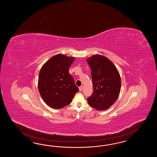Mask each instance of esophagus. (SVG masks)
I'll list each match as a JSON object with an SVG mask.
<instances>
[{
    "label": "esophagus",
    "mask_w": 157,
    "mask_h": 157,
    "mask_svg": "<svg viewBox=\"0 0 157 157\" xmlns=\"http://www.w3.org/2000/svg\"><path fill=\"white\" fill-rule=\"evenodd\" d=\"M79 91H82V90H83V86H81L79 87Z\"/></svg>",
    "instance_id": "obj_1"
}]
</instances>
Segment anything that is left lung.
<instances>
[{
    "label": "left lung",
    "instance_id": "1",
    "mask_svg": "<svg viewBox=\"0 0 157 157\" xmlns=\"http://www.w3.org/2000/svg\"><path fill=\"white\" fill-rule=\"evenodd\" d=\"M91 71L93 93L88 104L98 110L108 109L119 97L121 78L117 68L109 59L94 55L86 59Z\"/></svg>",
    "mask_w": 157,
    "mask_h": 157
}]
</instances>
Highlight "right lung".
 <instances>
[{"instance_id": "add662e5", "label": "right lung", "mask_w": 157, "mask_h": 157, "mask_svg": "<svg viewBox=\"0 0 157 157\" xmlns=\"http://www.w3.org/2000/svg\"><path fill=\"white\" fill-rule=\"evenodd\" d=\"M75 59L57 54L50 58L40 70L38 90L44 102L52 108L61 109L70 104L79 91L68 72Z\"/></svg>"}]
</instances>
